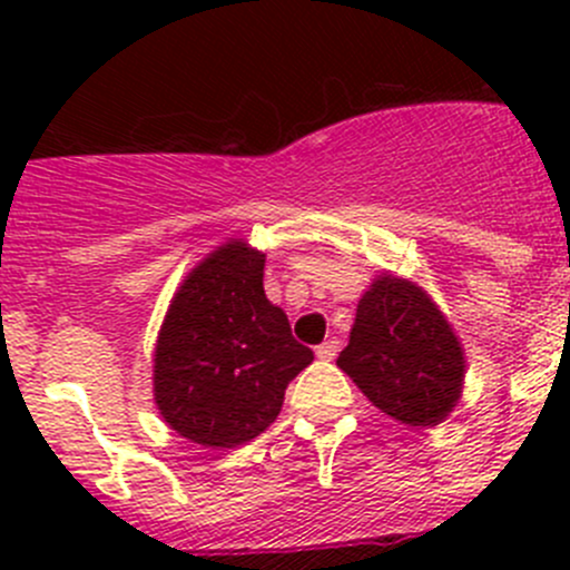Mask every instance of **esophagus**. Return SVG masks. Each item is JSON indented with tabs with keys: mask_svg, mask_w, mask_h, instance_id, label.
I'll list each match as a JSON object with an SVG mask.
<instances>
[{
	"mask_svg": "<svg viewBox=\"0 0 570 570\" xmlns=\"http://www.w3.org/2000/svg\"><path fill=\"white\" fill-rule=\"evenodd\" d=\"M336 353H338L336 338H325V342L317 347V358H322V361H333L336 358Z\"/></svg>",
	"mask_w": 570,
	"mask_h": 570,
	"instance_id": "34e87169",
	"label": "esophagus"
}]
</instances>
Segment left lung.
<instances>
[{
    "instance_id": "obj_1",
    "label": "left lung",
    "mask_w": 570,
    "mask_h": 570,
    "mask_svg": "<svg viewBox=\"0 0 570 570\" xmlns=\"http://www.w3.org/2000/svg\"><path fill=\"white\" fill-rule=\"evenodd\" d=\"M338 370L366 400L411 428H435L461 400L465 361L455 331L413 281L381 275L355 308Z\"/></svg>"
}]
</instances>
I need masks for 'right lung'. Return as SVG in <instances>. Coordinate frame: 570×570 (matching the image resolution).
<instances>
[{
    "label": "right lung",
    "mask_w": 570,
    "mask_h": 570,
    "mask_svg": "<svg viewBox=\"0 0 570 570\" xmlns=\"http://www.w3.org/2000/svg\"><path fill=\"white\" fill-rule=\"evenodd\" d=\"M264 253L232 239L178 286L154 350V400L193 444L234 450L275 422L314 361L264 295Z\"/></svg>",
    "instance_id": "add662e5"
}]
</instances>
